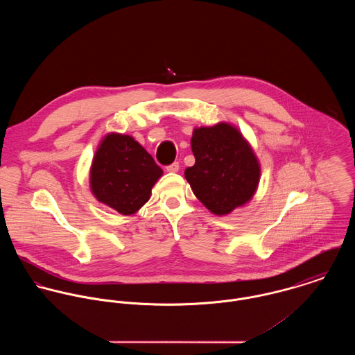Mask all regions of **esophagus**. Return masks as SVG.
<instances>
[{
  "label": "esophagus",
  "mask_w": 355,
  "mask_h": 355,
  "mask_svg": "<svg viewBox=\"0 0 355 355\" xmlns=\"http://www.w3.org/2000/svg\"><path fill=\"white\" fill-rule=\"evenodd\" d=\"M166 171H168V172H171V173L178 172V171H179V162H173V164L168 165V166H166Z\"/></svg>",
  "instance_id": "34e87169"
}]
</instances>
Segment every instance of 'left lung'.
Returning a JSON list of instances; mask_svg holds the SVG:
<instances>
[{"mask_svg":"<svg viewBox=\"0 0 355 355\" xmlns=\"http://www.w3.org/2000/svg\"><path fill=\"white\" fill-rule=\"evenodd\" d=\"M191 149L196 164L184 176L211 213L228 214L252 200L261 169L252 146L235 127L218 123L196 128Z\"/></svg>","mask_w":355,"mask_h":355,"instance_id":"left-lung-1","label":"left lung"}]
</instances>
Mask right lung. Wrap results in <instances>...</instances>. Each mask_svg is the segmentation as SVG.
<instances>
[{"label": "right lung", "mask_w": 355, "mask_h": 355, "mask_svg": "<svg viewBox=\"0 0 355 355\" xmlns=\"http://www.w3.org/2000/svg\"><path fill=\"white\" fill-rule=\"evenodd\" d=\"M162 169L132 137L109 134L96 152L90 187L100 202L121 214H134L149 201Z\"/></svg>", "instance_id": "right-lung-1"}]
</instances>
